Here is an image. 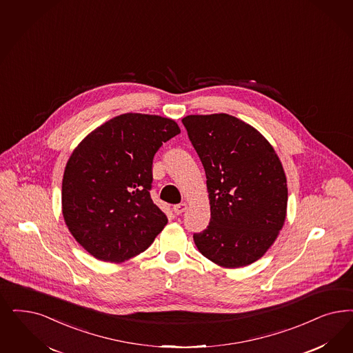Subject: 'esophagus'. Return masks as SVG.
Listing matches in <instances>:
<instances>
[{
  "mask_svg": "<svg viewBox=\"0 0 353 353\" xmlns=\"http://www.w3.org/2000/svg\"><path fill=\"white\" fill-rule=\"evenodd\" d=\"M186 207H188V205H186L185 202H183V203H179V205H174V206H173V211H174V214L180 215V214L185 212Z\"/></svg>",
  "mask_w": 353,
  "mask_h": 353,
  "instance_id": "1",
  "label": "esophagus"
}]
</instances>
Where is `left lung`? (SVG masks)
I'll return each mask as SVG.
<instances>
[{"instance_id":"8db88e82","label":"left lung","mask_w":353,"mask_h":353,"mask_svg":"<svg viewBox=\"0 0 353 353\" xmlns=\"http://www.w3.org/2000/svg\"><path fill=\"white\" fill-rule=\"evenodd\" d=\"M183 126L206 172L211 219L194 233L202 256L221 268L248 266L278 237L287 214V179L275 150L225 113L192 114Z\"/></svg>"}]
</instances>
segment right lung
<instances>
[{
	"label": "right lung",
	"instance_id": "1",
	"mask_svg": "<svg viewBox=\"0 0 353 353\" xmlns=\"http://www.w3.org/2000/svg\"><path fill=\"white\" fill-rule=\"evenodd\" d=\"M180 133L170 119L125 113L99 126L68 160L62 215L74 239L104 262H123L154 243L167 224L151 199L152 160Z\"/></svg>",
	"mask_w": 353,
	"mask_h": 353
}]
</instances>
